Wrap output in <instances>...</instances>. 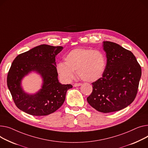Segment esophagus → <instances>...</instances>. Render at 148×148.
I'll return each instance as SVG.
<instances>
[{
	"mask_svg": "<svg viewBox=\"0 0 148 148\" xmlns=\"http://www.w3.org/2000/svg\"><path fill=\"white\" fill-rule=\"evenodd\" d=\"M82 84V83H75L74 84V87H78V86H81Z\"/></svg>",
	"mask_w": 148,
	"mask_h": 148,
	"instance_id": "esophagus-1",
	"label": "esophagus"
}]
</instances>
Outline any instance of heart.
I'll return each mask as SVG.
<instances>
[{"label": "heart", "instance_id": "heart-1", "mask_svg": "<svg viewBox=\"0 0 148 148\" xmlns=\"http://www.w3.org/2000/svg\"><path fill=\"white\" fill-rule=\"evenodd\" d=\"M65 62H60L56 70L66 82L71 80L77 71L78 75L86 82H93L101 78L106 70V58L103 52L90 48H77L68 52Z\"/></svg>", "mask_w": 148, "mask_h": 148}]
</instances>
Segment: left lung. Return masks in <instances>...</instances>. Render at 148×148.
Returning a JSON list of instances; mask_svg holds the SVG:
<instances>
[{
	"label": "left lung",
	"instance_id": "obj_1",
	"mask_svg": "<svg viewBox=\"0 0 148 148\" xmlns=\"http://www.w3.org/2000/svg\"><path fill=\"white\" fill-rule=\"evenodd\" d=\"M106 67L103 77L92 83L87 101L98 111H120L130 105L137 93L142 69L133 53L115 43L103 42Z\"/></svg>",
	"mask_w": 148,
	"mask_h": 148
}]
</instances>
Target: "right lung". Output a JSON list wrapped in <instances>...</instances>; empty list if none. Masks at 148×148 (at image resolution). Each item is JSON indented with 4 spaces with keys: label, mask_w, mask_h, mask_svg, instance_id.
<instances>
[{
    "label": "right lung",
    "mask_w": 148,
    "mask_h": 148,
    "mask_svg": "<svg viewBox=\"0 0 148 148\" xmlns=\"http://www.w3.org/2000/svg\"><path fill=\"white\" fill-rule=\"evenodd\" d=\"M62 46L42 45L18 55L14 60L7 76V85L13 101L19 110L32 115L51 114L64 103L66 92L71 84H62L58 81L56 56ZM32 71L42 77V88L34 95L25 94L21 86L22 78Z\"/></svg>",
    "instance_id": "right-lung-1"
}]
</instances>
